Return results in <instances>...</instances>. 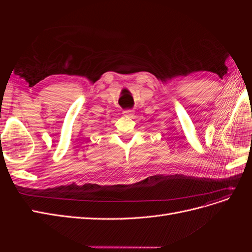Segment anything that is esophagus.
<instances>
[{
	"label": "esophagus",
	"mask_w": 252,
	"mask_h": 252,
	"mask_svg": "<svg viewBox=\"0 0 252 252\" xmlns=\"http://www.w3.org/2000/svg\"><path fill=\"white\" fill-rule=\"evenodd\" d=\"M123 113L126 118H132L134 114V110L133 109H126L123 111Z\"/></svg>",
	"instance_id": "1"
}]
</instances>
